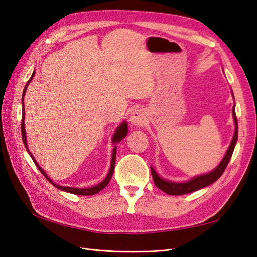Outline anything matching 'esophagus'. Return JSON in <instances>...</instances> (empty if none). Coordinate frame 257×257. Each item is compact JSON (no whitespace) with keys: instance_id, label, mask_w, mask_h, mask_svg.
<instances>
[{"instance_id":"1","label":"esophagus","mask_w":257,"mask_h":257,"mask_svg":"<svg viewBox=\"0 0 257 257\" xmlns=\"http://www.w3.org/2000/svg\"><path fill=\"white\" fill-rule=\"evenodd\" d=\"M145 115L142 110H135L130 115V122L134 126H142L145 124Z\"/></svg>"}]
</instances>
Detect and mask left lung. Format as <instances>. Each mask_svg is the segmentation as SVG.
I'll return each instance as SVG.
<instances>
[{
  "mask_svg": "<svg viewBox=\"0 0 257 257\" xmlns=\"http://www.w3.org/2000/svg\"><path fill=\"white\" fill-rule=\"evenodd\" d=\"M232 115H234V122H235V134L234 137L231 139L230 146L228 148V150L226 151V154L223 158V160L221 161V163L217 165L212 172H210L208 174L205 175H200V176H196L194 177L191 180L186 181V182H173V181H168L165 180V179L161 178L158 173L155 172L154 168L151 167V174L153 177V181L154 184L158 186L160 190H162L163 192L167 193L168 195H183V194H189L192 192H195L197 190H200L203 188H206L209 184H211L213 182H215L217 179H219L222 174L224 173L225 168L228 165V162L231 158L232 152H234L235 146L237 143L238 139V120L236 116V112H235V106L232 108Z\"/></svg>",
  "mask_w": 257,
  "mask_h": 257,
  "instance_id": "1",
  "label": "left lung"
}]
</instances>
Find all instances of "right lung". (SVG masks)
Returning a JSON list of instances; mask_svg holds the SVG:
<instances>
[{
    "instance_id": "obj_1",
    "label": "right lung",
    "mask_w": 257,
    "mask_h": 257,
    "mask_svg": "<svg viewBox=\"0 0 257 257\" xmlns=\"http://www.w3.org/2000/svg\"><path fill=\"white\" fill-rule=\"evenodd\" d=\"M35 75V72H33L32 76H31V78L29 79V81L27 82L26 87H25V90H23V93H22V107H23V97H25V94H26V91H27V88H28V84L29 82L32 80V78ZM127 123L126 122H123L121 125L115 130L114 134H113V137H112V143L113 144H118L119 142H121L122 139L125 137L127 135ZM21 135H22V141H23V144H25V147L27 151L29 152V154L31 155V158H32V160L34 161L36 167L40 169V172L47 178V180H49V182L56 186L57 189L61 190V191H64V192H67V193H72V194H75V195H82V196H88V195H94V194L98 193L99 191H102L104 188H106L107 184L109 183L110 179L112 177V174H113V170H114V163H115V153H116V147L113 148L112 150V158H111V166H110V169H109V173H108L107 177L104 179V180L100 182L99 184L95 185V186H92V188H89V189H77V188H69V186H61L59 184H56L53 183L51 181V179L47 176V174H46L44 170L42 169V167L37 164V162L35 161V159L33 158V155L31 154V152L29 151V148H28V144H27V137H26V128H25V108L22 109V120H21Z\"/></svg>"
}]
</instances>
